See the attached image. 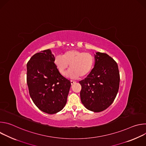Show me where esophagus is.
<instances>
[{
	"instance_id": "esophagus-1",
	"label": "esophagus",
	"mask_w": 146,
	"mask_h": 146,
	"mask_svg": "<svg viewBox=\"0 0 146 146\" xmlns=\"http://www.w3.org/2000/svg\"><path fill=\"white\" fill-rule=\"evenodd\" d=\"M70 82H71V84H72V85H73V84H74V83L76 82V81H73V80H70Z\"/></svg>"
}]
</instances>
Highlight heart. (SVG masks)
<instances>
[{"instance_id":"obj_1","label":"heart","mask_w":146,"mask_h":146,"mask_svg":"<svg viewBox=\"0 0 146 146\" xmlns=\"http://www.w3.org/2000/svg\"><path fill=\"white\" fill-rule=\"evenodd\" d=\"M54 64L62 75H65L70 65L69 76L70 77H83L88 75L92 70L94 64V58L88 52L70 50L66 51L62 56H56L54 59Z\"/></svg>"}]
</instances>
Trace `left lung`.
Returning a JSON list of instances; mask_svg holds the SVG:
<instances>
[{"label":"left lung","instance_id":"left-lung-1","mask_svg":"<svg viewBox=\"0 0 146 146\" xmlns=\"http://www.w3.org/2000/svg\"><path fill=\"white\" fill-rule=\"evenodd\" d=\"M79 83L81 101L86 108L94 112L105 110L111 105L118 91V65L107 54L97 52L94 68Z\"/></svg>","mask_w":146,"mask_h":146}]
</instances>
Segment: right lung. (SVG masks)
I'll list each match as a JSON object with an SVG mask.
<instances>
[{"mask_svg": "<svg viewBox=\"0 0 146 146\" xmlns=\"http://www.w3.org/2000/svg\"><path fill=\"white\" fill-rule=\"evenodd\" d=\"M50 49L33 55L28 62L27 84L35 105L46 113H56L65 107L71 86L54 64Z\"/></svg>", "mask_w": 146, "mask_h": 146, "instance_id": "right-lung-1", "label": "right lung"}]
</instances>
